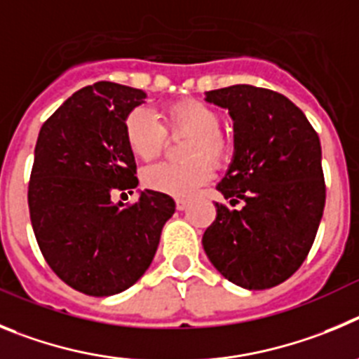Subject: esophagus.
<instances>
[{
  "label": "esophagus",
  "mask_w": 359,
  "mask_h": 359,
  "mask_svg": "<svg viewBox=\"0 0 359 359\" xmlns=\"http://www.w3.org/2000/svg\"><path fill=\"white\" fill-rule=\"evenodd\" d=\"M175 203H177V209H179V211H184V209H187V205H189V200L177 198Z\"/></svg>",
  "instance_id": "1"
}]
</instances>
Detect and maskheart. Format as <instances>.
<instances>
[{
	"label": "heart",
	"instance_id": "heart-1",
	"mask_svg": "<svg viewBox=\"0 0 359 359\" xmlns=\"http://www.w3.org/2000/svg\"><path fill=\"white\" fill-rule=\"evenodd\" d=\"M137 107L125 118V143L134 157L141 161L156 159L170 134L187 135L180 147L184 163H161L147 168L141 175L151 191L186 198L191 196L212 175V164H222L229 157L231 141L219 130V116L212 107L198 100H182L172 103L161 114Z\"/></svg>",
	"mask_w": 359,
	"mask_h": 359
}]
</instances>
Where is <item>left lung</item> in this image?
Listing matches in <instances>:
<instances>
[{
    "mask_svg": "<svg viewBox=\"0 0 359 359\" xmlns=\"http://www.w3.org/2000/svg\"><path fill=\"white\" fill-rule=\"evenodd\" d=\"M234 121V156L216 186L231 203H216L202 245L212 266L245 290L284 283L304 263L325 205L320 140L286 96L238 86L205 93Z\"/></svg>",
    "mask_w": 359,
    "mask_h": 359,
    "instance_id": "obj_1",
    "label": "left lung"
}]
</instances>
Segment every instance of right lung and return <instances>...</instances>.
<instances>
[{
	"label": "right lung",
	"instance_id": "add662e5",
	"mask_svg": "<svg viewBox=\"0 0 359 359\" xmlns=\"http://www.w3.org/2000/svg\"><path fill=\"white\" fill-rule=\"evenodd\" d=\"M144 98L141 89L96 82L67 98L39 132L32 227L51 270L86 295H116L137 283L175 212L172 196L151 189L132 205L111 198L140 184L123 123Z\"/></svg>",
	"mask_w": 359,
	"mask_h": 359
}]
</instances>
